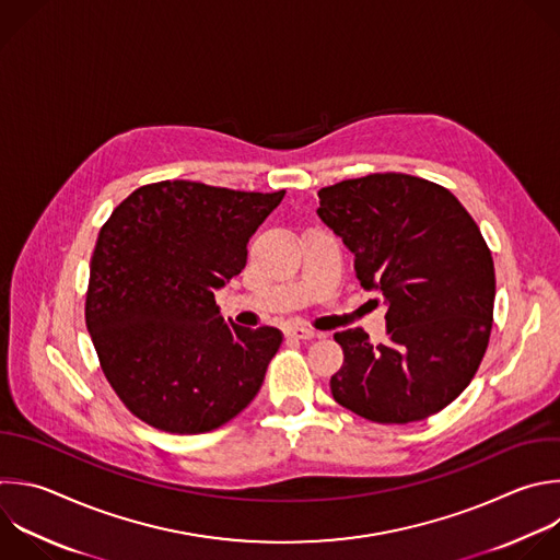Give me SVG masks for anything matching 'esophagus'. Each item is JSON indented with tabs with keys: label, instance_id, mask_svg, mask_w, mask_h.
<instances>
[{
	"label": "esophagus",
	"instance_id": "1",
	"mask_svg": "<svg viewBox=\"0 0 560 560\" xmlns=\"http://www.w3.org/2000/svg\"><path fill=\"white\" fill-rule=\"evenodd\" d=\"M285 336H288V338H294V340H310V338L316 336V331H312V329H307V327H301V325H290V327L285 329Z\"/></svg>",
	"mask_w": 560,
	"mask_h": 560
}]
</instances>
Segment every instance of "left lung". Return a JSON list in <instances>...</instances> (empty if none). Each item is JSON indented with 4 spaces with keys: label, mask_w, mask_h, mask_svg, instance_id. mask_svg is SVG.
I'll list each match as a JSON object with an SVG mask.
<instances>
[{
    "label": "left lung",
    "mask_w": 560,
    "mask_h": 560,
    "mask_svg": "<svg viewBox=\"0 0 560 560\" xmlns=\"http://www.w3.org/2000/svg\"><path fill=\"white\" fill-rule=\"evenodd\" d=\"M318 200L362 290L387 305L383 342L358 327L334 334L345 353L334 400L381 424L442 411L470 385L492 329L494 264L479 226L444 186L405 173L345 179Z\"/></svg>",
    "instance_id": "8db88e82"
}]
</instances>
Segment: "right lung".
Masks as SVG:
<instances>
[{"label":"right lung","instance_id":"obj_1","mask_svg":"<svg viewBox=\"0 0 560 560\" xmlns=\"http://www.w3.org/2000/svg\"><path fill=\"white\" fill-rule=\"evenodd\" d=\"M283 196L164 179L136 189L101 229L85 323L105 378L142 422L198 435L259 394L283 334L226 320L215 292L244 270Z\"/></svg>","mask_w":560,"mask_h":560}]
</instances>
